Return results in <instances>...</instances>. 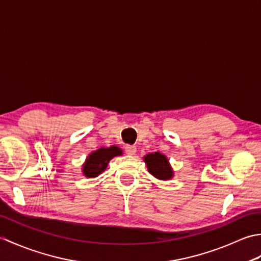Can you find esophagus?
<instances>
[{
	"label": "esophagus",
	"instance_id": "esophagus-1",
	"mask_svg": "<svg viewBox=\"0 0 261 261\" xmlns=\"http://www.w3.org/2000/svg\"><path fill=\"white\" fill-rule=\"evenodd\" d=\"M137 151V148L135 146H131V145H126L125 146V152L127 154H130V156H132V154H135Z\"/></svg>",
	"mask_w": 261,
	"mask_h": 261
}]
</instances>
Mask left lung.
I'll return each mask as SVG.
<instances>
[{"instance_id":"left-lung-1","label":"left lung","mask_w":261,"mask_h":261,"mask_svg":"<svg viewBox=\"0 0 261 261\" xmlns=\"http://www.w3.org/2000/svg\"><path fill=\"white\" fill-rule=\"evenodd\" d=\"M145 162L149 173L153 175L158 179H169L173 177V170L168 164V160L166 156L160 152L149 153L145 157Z\"/></svg>"}]
</instances>
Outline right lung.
<instances>
[{
    "label": "right lung",
    "mask_w": 261,
    "mask_h": 261,
    "mask_svg": "<svg viewBox=\"0 0 261 261\" xmlns=\"http://www.w3.org/2000/svg\"><path fill=\"white\" fill-rule=\"evenodd\" d=\"M122 150L120 148L112 146L110 148H101L98 150L92 152L88 156L84 165V175L86 177H96L107 168L108 163L115 156H120Z\"/></svg>",
    "instance_id": "add662e5"
}]
</instances>
